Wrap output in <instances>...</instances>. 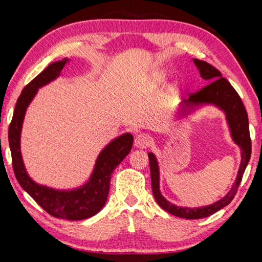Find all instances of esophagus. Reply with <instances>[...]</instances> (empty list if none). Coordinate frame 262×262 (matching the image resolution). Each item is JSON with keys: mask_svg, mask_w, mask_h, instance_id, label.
I'll return each instance as SVG.
<instances>
[{"mask_svg": "<svg viewBox=\"0 0 262 262\" xmlns=\"http://www.w3.org/2000/svg\"><path fill=\"white\" fill-rule=\"evenodd\" d=\"M134 144H135V147L140 148V149L147 148L150 144H151V136L147 134V133H140V134H137L135 137Z\"/></svg>", "mask_w": 262, "mask_h": 262, "instance_id": "34e87169", "label": "esophagus"}]
</instances>
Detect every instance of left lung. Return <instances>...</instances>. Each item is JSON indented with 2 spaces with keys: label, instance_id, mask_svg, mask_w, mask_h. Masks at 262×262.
<instances>
[{
  "label": "left lung",
  "instance_id": "8db88e82",
  "mask_svg": "<svg viewBox=\"0 0 262 262\" xmlns=\"http://www.w3.org/2000/svg\"><path fill=\"white\" fill-rule=\"evenodd\" d=\"M194 63L198 67V69L200 70L201 77L210 83H208L206 86H203L199 91L194 92V94H190L189 98L185 100L184 104L186 107H192V106H198L201 104H214L219 106L221 110H223L225 115H227V120L230 130H231L232 139L236 142V144H238L242 149V162L241 166H239L236 181H234L230 192L223 199H221V200L212 203L210 206L187 208L174 206L164 199V196L161 194V190H159V168L157 159L152 152L148 154L150 174H151L152 193L159 207H162L164 210L170 212L172 215L187 220H198L210 216L215 214L216 211L222 209L223 207L228 206L233 200L239 185H241L243 174L245 172L248 161H250L252 151L247 112L241 97L237 94V91L229 83L228 79L222 77V74L219 70L215 67H212L208 62L194 59ZM185 106H183L184 112L186 111Z\"/></svg>",
  "mask_w": 262,
  "mask_h": 262
}]
</instances>
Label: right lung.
<instances>
[{
  "mask_svg": "<svg viewBox=\"0 0 262 262\" xmlns=\"http://www.w3.org/2000/svg\"><path fill=\"white\" fill-rule=\"evenodd\" d=\"M67 62L68 59L53 62L23 89L17 99L12 120L9 126L8 137L11 150L12 168L17 181L23 189L50 215L57 219L79 221L96 215L104 207L107 200L111 176L115 167L129 154L133 147V135L127 133L106 145L97 158L90 180L82 187L72 190H56L35 184L30 178L24 167L19 145L25 111L37 94L38 88L59 76Z\"/></svg>",
  "mask_w": 262,
  "mask_h": 262,
  "instance_id": "right-lung-1",
  "label": "right lung"
}]
</instances>
